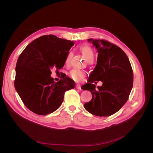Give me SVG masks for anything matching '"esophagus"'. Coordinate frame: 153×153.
<instances>
[{"mask_svg": "<svg viewBox=\"0 0 153 153\" xmlns=\"http://www.w3.org/2000/svg\"><path fill=\"white\" fill-rule=\"evenodd\" d=\"M76 89H78V90H82V88H81V86L80 85H76Z\"/></svg>", "mask_w": 153, "mask_h": 153, "instance_id": "1", "label": "esophagus"}]
</instances>
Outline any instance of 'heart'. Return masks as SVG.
I'll return each mask as SVG.
<instances>
[{"mask_svg":"<svg viewBox=\"0 0 153 153\" xmlns=\"http://www.w3.org/2000/svg\"><path fill=\"white\" fill-rule=\"evenodd\" d=\"M79 50L87 61L90 59L94 58V52L89 45H81L79 47ZM71 56L72 53L71 52H68L65 59V64L66 65H69V63H70ZM70 76L73 80L78 81L85 76V73L80 70L74 69V70H72L70 72Z\"/></svg>","mask_w":153,"mask_h":153,"instance_id":"obj_1","label":"heart"}]
</instances>
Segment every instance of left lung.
I'll use <instances>...</instances> for the list:
<instances>
[{
    "label": "left lung",
    "mask_w": 153,
    "mask_h": 153,
    "mask_svg": "<svg viewBox=\"0 0 153 153\" xmlns=\"http://www.w3.org/2000/svg\"><path fill=\"white\" fill-rule=\"evenodd\" d=\"M87 41L97 50L98 59L89 82L82 86L92 96L84 107L96 116H110L121 109L129 98L133 84L132 68L126 54L117 46L102 39ZM95 80L101 81L103 85L96 88L91 84Z\"/></svg>",
    "instance_id": "1"
}]
</instances>
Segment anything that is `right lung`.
I'll return each instance as SVG.
<instances>
[{
    "label": "right lung",
    "instance_id": "1",
    "mask_svg": "<svg viewBox=\"0 0 153 153\" xmlns=\"http://www.w3.org/2000/svg\"><path fill=\"white\" fill-rule=\"evenodd\" d=\"M71 41L45 35L27 46L18 59L15 87L23 103L38 115L53 112L61 105L65 92L75 88V82L66 76L55 82L51 70L65 64Z\"/></svg>",
    "mask_w": 153,
    "mask_h": 153
}]
</instances>
